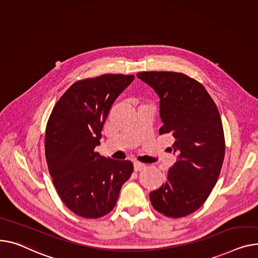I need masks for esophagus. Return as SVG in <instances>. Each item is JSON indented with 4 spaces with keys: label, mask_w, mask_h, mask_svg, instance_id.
Listing matches in <instances>:
<instances>
[{
    "label": "esophagus",
    "mask_w": 258,
    "mask_h": 258,
    "mask_svg": "<svg viewBox=\"0 0 258 258\" xmlns=\"http://www.w3.org/2000/svg\"><path fill=\"white\" fill-rule=\"evenodd\" d=\"M146 166L140 162H135L134 163V168H135V171H141L145 168Z\"/></svg>",
    "instance_id": "esophagus-1"
}]
</instances>
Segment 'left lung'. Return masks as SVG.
<instances>
[{"instance_id":"obj_1","label":"left lung","mask_w":258,"mask_h":258,"mask_svg":"<svg viewBox=\"0 0 258 258\" xmlns=\"http://www.w3.org/2000/svg\"><path fill=\"white\" fill-rule=\"evenodd\" d=\"M137 76L159 95L160 135L174 137L177 156L165 183L150 192L151 204L166 217H185L208 199L221 172L225 139L219 110L203 86L184 74L143 72Z\"/></svg>"}]
</instances>
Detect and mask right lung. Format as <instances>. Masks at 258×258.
Returning a JSON list of instances; mask_svg holds the SVG:
<instances>
[{"instance_id": "obj_1", "label": "right lung", "mask_w": 258, "mask_h": 258, "mask_svg": "<svg viewBox=\"0 0 258 258\" xmlns=\"http://www.w3.org/2000/svg\"><path fill=\"white\" fill-rule=\"evenodd\" d=\"M134 76L102 75L73 84L57 101L45 130V159L66 207L86 219L109 214L131 177V161L101 157V130L115 99Z\"/></svg>"}]
</instances>
